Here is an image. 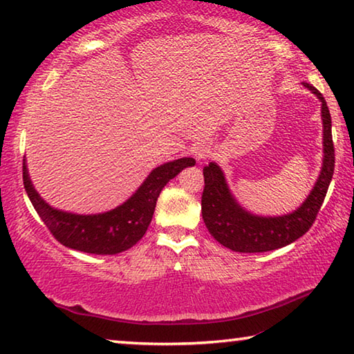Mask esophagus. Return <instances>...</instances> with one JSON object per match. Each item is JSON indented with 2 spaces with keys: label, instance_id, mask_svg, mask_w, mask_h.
I'll use <instances>...</instances> for the list:
<instances>
[{
  "label": "esophagus",
  "instance_id": "1",
  "mask_svg": "<svg viewBox=\"0 0 354 354\" xmlns=\"http://www.w3.org/2000/svg\"><path fill=\"white\" fill-rule=\"evenodd\" d=\"M192 156H194V158L196 159V160H201V159H205L206 156H207V148H206V145H203V143H195L194 147H192Z\"/></svg>",
  "mask_w": 354,
  "mask_h": 354
}]
</instances>
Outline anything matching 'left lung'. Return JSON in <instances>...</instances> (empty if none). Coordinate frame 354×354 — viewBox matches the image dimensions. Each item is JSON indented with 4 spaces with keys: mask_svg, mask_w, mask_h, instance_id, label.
<instances>
[{
    "mask_svg": "<svg viewBox=\"0 0 354 354\" xmlns=\"http://www.w3.org/2000/svg\"><path fill=\"white\" fill-rule=\"evenodd\" d=\"M322 103L323 159L320 175L306 200L295 211L284 215H257L245 209L232 195L220 165L211 162L203 169L205 190L201 196V214L207 231L223 247L237 253H263L283 248L309 231L325 200L334 173V145L331 115L322 93L303 82Z\"/></svg>",
    "mask_w": 354,
    "mask_h": 354,
    "instance_id": "8db88e82",
    "label": "left lung"
}]
</instances>
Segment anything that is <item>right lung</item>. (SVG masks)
Returning <instances> with one entry per match:
<instances>
[{
  "label": "right lung",
  "instance_id": "right-lung-1",
  "mask_svg": "<svg viewBox=\"0 0 354 354\" xmlns=\"http://www.w3.org/2000/svg\"><path fill=\"white\" fill-rule=\"evenodd\" d=\"M192 165L195 159L181 158L156 167L127 201L100 214H75L48 205L29 178L26 159H23V184L39 217L62 245L82 253L117 254L140 241L151 223L160 190Z\"/></svg>",
  "mask_w": 354,
  "mask_h": 354
}]
</instances>
